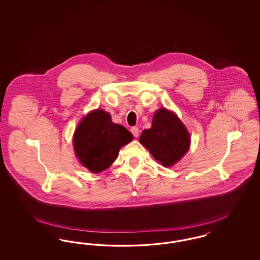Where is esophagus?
Masks as SVG:
<instances>
[{
	"mask_svg": "<svg viewBox=\"0 0 260 260\" xmlns=\"http://www.w3.org/2000/svg\"><path fill=\"white\" fill-rule=\"evenodd\" d=\"M131 132H132V134L134 135L135 137H138V136H139V129H138V127H136V126L132 127V128H131Z\"/></svg>",
	"mask_w": 260,
	"mask_h": 260,
	"instance_id": "34e87169",
	"label": "esophagus"
}]
</instances>
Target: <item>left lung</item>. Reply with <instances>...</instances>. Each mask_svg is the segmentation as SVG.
Masks as SVG:
<instances>
[{
  "label": "left lung",
  "instance_id": "obj_1",
  "mask_svg": "<svg viewBox=\"0 0 260 260\" xmlns=\"http://www.w3.org/2000/svg\"><path fill=\"white\" fill-rule=\"evenodd\" d=\"M142 145L164 167H172L179 161L190 146V136L177 116L165 108L155 113L152 126L139 137Z\"/></svg>",
  "mask_w": 260,
  "mask_h": 260
}]
</instances>
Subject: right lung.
I'll list each match as a JSON object with an SVG mask.
<instances>
[{
  "label": "right lung",
  "mask_w": 260,
  "mask_h": 260,
  "mask_svg": "<svg viewBox=\"0 0 260 260\" xmlns=\"http://www.w3.org/2000/svg\"><path fill=\"white\" fill-rule=\"evenodd\" d=\"M133 140V135L121 124L112 122L109 113L101 109L90 112L75 131V152L90 172L108 169L122 146Z\"/></svg>",
  "instance_id": "obj_1"
}]
</instances>
